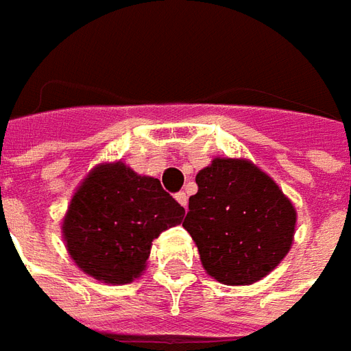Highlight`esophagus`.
<instances>
[{"label": "esophagus", "instance_id": "esophagus-1", "mask_svg": "<svg viewBox=\"0 0 351 351\" xmlns=\"http://www.w3.org/2000/svg\"><path fill=\"white\" fill-rule=\"evenodd\" d=\"M176 200H178V202H180L181 206H183V208H187L189 198H187V195L183 193V191H181V193H178V195H176Z\"/></svg>", "mask_w": 351, "mask_h": 351}]
</instances>
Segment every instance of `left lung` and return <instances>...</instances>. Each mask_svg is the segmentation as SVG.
<instances>
[{
    "mask_svg": "<svg viewBox=\"0 0 351 351\" xmlns=\"http://www.w3.org/2000/svg\"><path fill=\"white\" fill-rule=\"evenodd\" d=\"M183 227L206 272L227 285L265 278L287 255L297 213L267 173L247 160L215 158L196 176Z\"/></svg>",
    "mask_w": 351,
    "mask_h": 351,
    "instance_id": "1",
    "label": "left lung"
}]
</instances>
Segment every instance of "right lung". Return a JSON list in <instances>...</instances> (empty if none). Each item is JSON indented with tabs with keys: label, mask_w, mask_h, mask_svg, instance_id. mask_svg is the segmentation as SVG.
I'll use <instances>...</instances> for the list:
<instances>
[{
	"label": "right lung",
	"mask_w": 351,
	"mask_h": 351,
	"mask_svg": "<svg viewBox=\"0 0 351 351\" xmlns=\"http://www.w3.org/2000/svg\"><path fill=\"white\" fill-rule=\"evenodd\" d=\"M183 215V206L158 180L121 162L104 164L79 187L62 230L83 272L106 283H128L143 272L151 242Z\"/></svg>",
	"instance_id": "add662e5"
}]
</instances>
